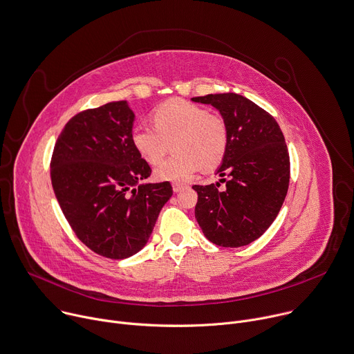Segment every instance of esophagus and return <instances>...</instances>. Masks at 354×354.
<instances>
[{"mask_svg":"<svg viewBox=\"0 0 354 354\" xmlns=\"http://www.w3.org/2000/svg\"><path fill=\"white\" fill-rule=\"evenodd\" d=\"M187 185H184V184H181V183H173V191L174 192H180L181 189H184Z\"/></svg>","mask_w":354,"mask_h":354,"instance_id":"obj_1","label":"esophagus"}]
</instances>
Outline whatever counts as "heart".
Instances as JSON below:
<instances>
[{
  "label": "heart",
  "instance_id": "b5f03b06",
  "mask_svg": "<svg viewBox=\"0 0 354 354\" xmlns=\"http://www.w3.org/2000/svg\"><path fill=\"white\" fill-rule=\"evenodd\" d=\"M153 125H138L131 132V142L149 165H159L173 147L174 155L158 170L162 181H185L201 167L216 169L227 151L226 121L205 107L173 99L153 111Z\"/></svg>",
  "mask_w": 354,
  "mask_h": 354
}]
</instances>
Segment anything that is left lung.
I'll return each mask as SVG.
<instances>
[{"mask_svg": "<svg viewBox=\"0 0 354 354\" xmlns=\"http://www.w3.org/2000/svg\"><path fill=\"white\" fill-rule=\"evenodd\" d=\"M214 106L226 121L229 142L216 174L219 183L194 185L198 194L195 219L205 237L221 247H243L259 239L285 202L290 159L276 120L237 93L192 97Z\"/></svg>", "mask_w": 354, "mask_h": 354, "instance_id": "8db88e82", "label": "left lung"}]
</instances>
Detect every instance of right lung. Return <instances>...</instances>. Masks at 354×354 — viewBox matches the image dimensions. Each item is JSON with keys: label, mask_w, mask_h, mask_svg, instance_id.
<instances>
[{"label": "right lung", "mask_w": 354, "mask_h": 354, "mask_svg": "<svg viewBox=\"0 0 354 354\" xmlns=\"http://www.w3.org/2000/svg\"><path fill=\"white\" fill-rule=\"evenodd\" d=\"M135 114L111 102L71 118L51 158V184L77 237L96 254L124 259L142 250L165 203L169 181L144 183L152 170L138 155Z\"/></svg>", "instance_id": "right-lung-1"}]
</instances>
